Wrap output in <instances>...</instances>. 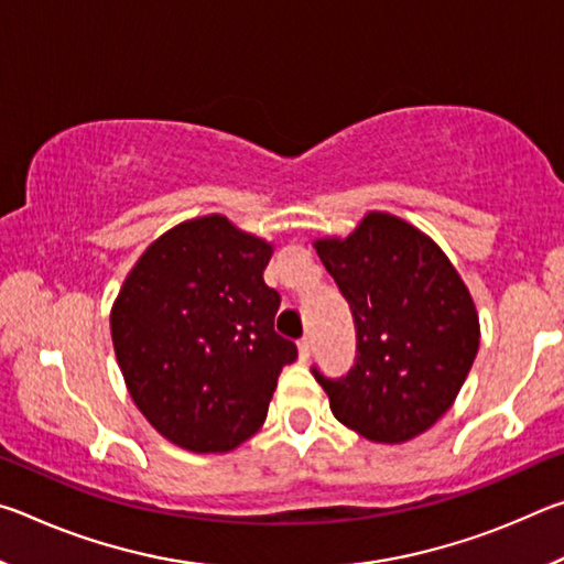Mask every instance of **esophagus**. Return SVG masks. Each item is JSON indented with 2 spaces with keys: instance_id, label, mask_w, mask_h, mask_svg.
<instances>
[{
  "instance_id": "obj_1",
  "label": "esophagus",
  "mask_w": 564,
  "mask_h": 564,
  "mask_svg": "<svg viewBox=\"0 0 564 564\" xmlns=\"http://www.w3.org/2000/svg\"><path fill=\"white\" fill-rule=\"evenodd\" d=\"M299 358L308 360L311 358V338H301L299 340Z\"/></svg>"
}]
</instances>
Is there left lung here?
Wrapping results in <instances>:
<instances>
[{"label":"left lung","instance_id":"obj_1","mask_svg":"<svg viewBox=\"0 0 564 564\" xmlns=\"http://www.w3.org/2000/svg\"><path fill=\"white\" fill-rule=\"evenodd\" d=\"M348 301L356 362L313 376L343 425L376 443L427 431L460 393L480 346L475 303L431 238L390 214H368L348 238L316 243Z\"/></svg>","mask_w":564,"mask_h":564}]
</instances>
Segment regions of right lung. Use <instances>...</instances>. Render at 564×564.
I'll use <instances>...</instances> for the list:
<instances>
[{
    "label": "right lung",
    "mask_w": 564,
    "mask_h": 564,
    "mask_svg": "<svg viewBox=\"0 0 564 564\" xmlns=\"http://www.w3.org/2000/svg\"><path fill=\"white\" fill-rule=\"evenodd\" d=\"M271 246L224 216L171 228L133 265L111 338L133 403L166 441L226 453L263 425L295 343L273 328Z\"/></svg>",
    "instance_id": "obj_1"
}]
</instances>
